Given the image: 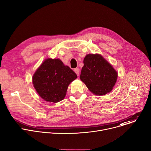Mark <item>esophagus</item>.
Instances as JSON below:
<instances>
[{
    "instance_id": "esophagus-1",
    "label": "esophagus",
    "mask_w": 151,
    "mask_h": 151,
    "mask_svg": "<svg viewBox=\"0 0 151 151\" xmlns=\"http://www.w3.org/2000/svg\"><path fill=\"white\" fill-rule=\"evenodd\" d=\"M74 72L76 73V75H77L78 76L79 75V69L78 68L75 69H74Z\"/></svg>"
}]
</instances>
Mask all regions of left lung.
Here are the masks:
<instances>
[{
    "label": "left lung",
    "instance_id": "8db88e82",
    "mask_svg": "<svg viewBox=\"0 0 151 151\" xmlns=\"http://www.w3.org/2000/svg\"><path fill=\"white\" fill-rule=\"evenodd\" d=\"M118 72L100 54H87L83 59L81 80L95 95L110 93L116 83Z\"/></svg>",
    "mask_w": 151,
    "mask_h": 151
}]
</instances>
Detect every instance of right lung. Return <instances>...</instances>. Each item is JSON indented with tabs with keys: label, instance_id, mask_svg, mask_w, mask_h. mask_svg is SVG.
<instances>
[{
	"label": "right lung",
	"instance_id": "1",
	"mask_svg": "<svg viewBox=\"0 0 151 151\" xmlns=\"http://www.w3.org/2000/svg\"><path fill=\"white\" fill-rule=\"evenodd\" d=\"M76 78V74L59 58H47L35 72L32 82L42 99L57 103L65 97L69 85Z\"/></svg>",
	"mask_w": 151,
	"mask_h": 151
}]
</instances>
